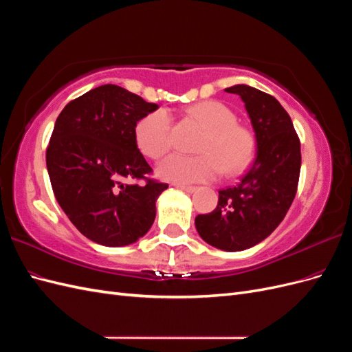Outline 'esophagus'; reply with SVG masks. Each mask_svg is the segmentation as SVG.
<instances>
[{"label":"esophagus","mask_w":352,"mask_h":352,"mask_svg":"<svg viewBox=\"0 0 352 352\" xmlns=\"http://www.w3.org/2000/svg\"><path fill=\"white\" fill-rule=\"evenodd\" d=\"M177 189H180V190H185V192H188V194H192L194 192V190L197 189L195 186H189V185H175Z\"/></svg>","instance_id":"1"}]
</instances>
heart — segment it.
Returning a JSON list of instances; mask_svg holds the SVG:
<instances>
[{
    "instance_id": "b5f03b06",
    "label": "heart",
    "mask_w": 352,
    "mask_h": 352,
    "mask_svg": "<svg viewBox=\"0 0 352 352\" xmlns=\"http://www.w3.org/2000/svg\"><path fill=\"white\" fill-rule=\"evenodd\" d=\"M186 114L206 129L197 146L198 155L172 154L157 166V176L167 182L186 185L216 179L225 168L235 176L247 168L255 151V141L247 127L239 126L236 116L219 101H201ZM172 120L164 109L148 113L135 126L140 151L154 160L162 158L172 145Z\"/></svg>"
}]
</instances>
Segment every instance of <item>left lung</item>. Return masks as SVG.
<instances>
[{
    "instance_id": "8db88e82",
    "label": "left lung",
    "mask_w": 352,
    "mask_h": 352,
    "mask_svg": "<svg viewBox=\"0 0 352 352\" xmlns=\"http://www.w3.org/2000/svg\"><path fill=\"white\" fill-rule=\"evenodd\" d=\"M225 91L245 104L257 157L236 186L219 190L216 210L197 216L195 228L211 247L235 252L260 243L280 225L296 194L301 145L289 114L272 95L248 85Z\"/></svg>"
}]
</instances>
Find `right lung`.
<instances>
[{
	"label": "right lung",
	"instance_id": "obj_1",
	"mask_svg": "<svg viewBox=\"0 0 352 352\" xmlns=\"http://www.w3.org/2000/svg\"><path fill=\"white\" fill-rule=\"evenodd\" d=\"M157 104L101 85L70 101L57 117L47 168L60 207L83 236L104 247L142 238L155 219V202L168 188L146 179L153 168L135 141V126ZM145 178L144 186L126 179Z\"/></svg>",
	"mask_w": 352,
	"mask_h": 352
}]
</instances>
